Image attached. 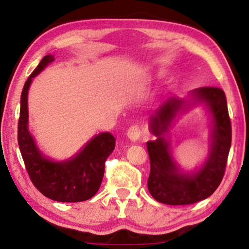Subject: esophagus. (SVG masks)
<instances>
[{"mask_svg":"<svg viewBox=\"0 0 249 249\" xmlns=\"http://www.w3.org/2000/svg\"><path fill=\"white\" fill-rule=\"evenodd\" d=\"M127 136L132 141L139 140L141 136L140 127H139V125H132V127H129V129L127 130Z\"/></svg>","mask_w":249,"mask_h":249,"instance_id":"1","label":"esophagus"}]
</instances>
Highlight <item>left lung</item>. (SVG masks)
I'll return each instance as SVG.
<instances>
[{"label": "left lung", "instance_id": "obj_1", "mask_svg": "<svg viewBox=\"0 0 249 249\" xmlns=\"http://www.w3.org/2000/svg\"><path fill=\"white\" fill-rule=\"evenodd\" d=\"M190 96V102L177 97L168 98L149 119V128L157 140L146 143L151 161L147 186L154 199L168 205L194 204L211 196L223 178L231 145V124L223 90L203 87L195 89ZM195 103H204L213 116L212 146L202 167L185 174L173 159L163 134L178 111Z\"/></svg>", "mask_w": 249, "mask_h": 249}]
</instances>
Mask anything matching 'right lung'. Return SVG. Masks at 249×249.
<instances>
[{
	"mask_svg": "<svg viewBox=\"0 0 249 249\" xmlns=\"http://www.w3.org/2000/svg\"><path fill=\"white\" fill-rule=\"evenodd\" d=\"M53 60V55H45L25 83L21 93L18 142L29 178L44 196L57 202H83L95 196L100 189L104 164L115 148V138L110 133H101L78 154L65 161H53L39 151L28 130V89L32 79Z\"/></svg>",
	"mask_w": 249,
	"mask_h": 249,
	"instance_id": "right-lung-1",
	"label": "right lung"
}]
</instances>
